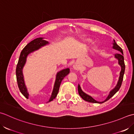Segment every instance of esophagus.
Segmentation results:
<instances>
[{"label": "esophagus", "mask_w": 134, "mask_h": 134, "mask_svg": "<svg viewBox=\"0 0 134 134\" xmlns=\"http://www.w3.org/2000/svg\"><path fill=\"white\" fill-rule=\"evenodd\" d=\"M73 68H74L75 70H78L79 69V65L77 64H75L74 65H73Z\"/></svg>", "instance_id": "obj_1"}]
</instances>
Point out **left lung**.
<instances>
[{"mask_svg":"<svg viewBox=\"0 0 134 134\" xmlns=\"http://www.w3.org/2000/svg\"><path fill=\"white\" fill-rule=\"evenodd\" d=\"M113 48L115 50H117L119 51L120 52H121V53L120 54H116L115 55V58H117L119 60V64L120 65L121 67V70L120 73V77L118 82H117V84L116 86L115 87L113 90H111V91L110 92L108 97L106 98V99L104 100V101L102 102H98L97 100H95L94 99H93L91 96L90 95L86 94V93L81 90V87L80 85H78V92H79V94L80 95V96L83 98V99H84L86 101L91 102V103H102L103 102H105L106 101H107L108 100L110 99V98L112 97L113 95L115 94L116 92L119 91L120 88L122 84V80H123V76L124 74V71H125V64H124V57H123V51H122V48L120 47L119 45L117 44V43L115 42V41L114 40V43H113Z\"/></svg>","mask_w":134,"mask_h":134,"instance_id":"obj_1","label":"left lung"}]
</instances>
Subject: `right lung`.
I'll return each instance as SVG.
<instances>
[{
	"mask_svg": "<svg viewBox=\"0 0 134 134\" xmlns=\"http://www.w3.org/2000/svg\"><path fill=\"white\" fill-rule=\"evenodd\" d=\"M48 42L43 40L42 37L37 38V39H35L29 43L21 52L17 68H16V77H17V81L20 91L22 94L25 98H26L27 99H28L29 94L28 91H27L26 87L25 86V83H24V76L23 74V68L26 62V57L29 54L35 50H38L41 47L45 46L46 44H48ZM69 69L67 68V69L60 71V72L57 73L53 91L48 102L52 101L54 98H55L57 94H58L62 80H63V79L65 76L69 74Z\"/></svg>",
	"mask_w": 134,
	"mask_h": 134,
	"instance_id": "1",
	"label": "right lung"
}]
</instances>
